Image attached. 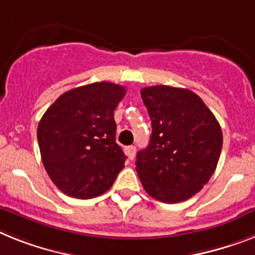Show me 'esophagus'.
Returning <instances> with one entry per match:
<instances>
[{
	"label": "esophagus",
	"mask_w": 255,
	"mask_h": 255,
	"mask_svg": "<svg viewBox=\"0 0 255 255\" xmlns=\"http://www.w3.org/2000/svg\"><path fill=\"white\" fill-rule=\"evenodd\" d=\"M126 154L128 155V158L129 159H133L134 155H136V146H133V145H131V146H127L126 147Z\"/></svg>",
	"instance_id": "1"
}]
</instances>
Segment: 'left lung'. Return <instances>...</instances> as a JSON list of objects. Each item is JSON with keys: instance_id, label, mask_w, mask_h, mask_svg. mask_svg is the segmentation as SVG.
<instances>
[{"instance_id": "obj_1", "label": "left lung", "mask_w": 255, "mask_h": 255, "mask_svg": "<svg viewBox=\"0 0 255 255\" xmlns=\"http://www.w3.org/2000/svg\"><path fill=\"white\" fill-rule=\"evenodd\" d=\"M151 119L150 142L137 153L136 171L146 193L176 204L198 193L217 168L223 134L196 93L154 85L141 89Z\"/></svg>"}]
</instances>
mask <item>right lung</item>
<instances>
[{
  "mask_svg": "<svg viewBox=\"0 0 255 255\" xmlns=\"http://www.w3.org/2000/svg\"><path fill=\"white\" fill-rule=\"evenodd\" d=\"M122 85L100 81L59 96L42 115L37 141L44 167L65 194L93 198L111 188L126 155L115 142Z\"/></svg>",
  "mask_w": 255,
  "mask_h": 255,
  "instance_id": "add662e5",
  "label": "right lung"
}]
</instances>
